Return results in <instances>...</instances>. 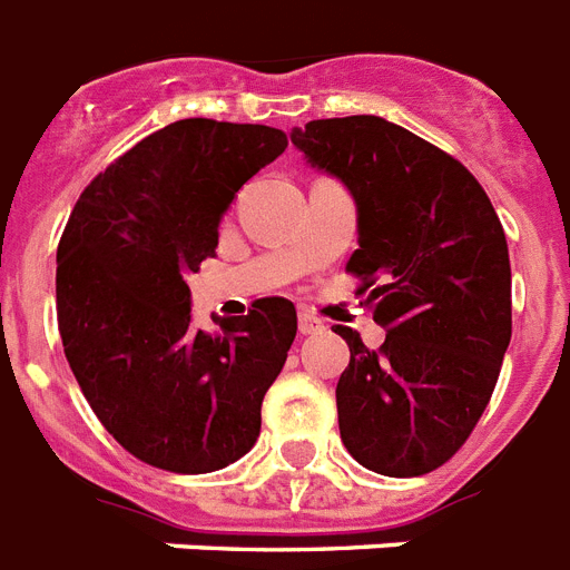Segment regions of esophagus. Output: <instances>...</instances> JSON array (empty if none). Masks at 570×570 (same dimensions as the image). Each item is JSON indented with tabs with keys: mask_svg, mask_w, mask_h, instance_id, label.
Instances as JSON below:
<instances>
[{
	"mask_svg": "<svg viewBox=\"0 0 570 570\" xmlns=\"http://www.w3.org/2000/svg\"><path fill=\"white\" fill-rule=\"evenodd\" d=\"M323 323L308 312H299V335H314V332H321Z\"/></svg>",
	"mask_w": 570,
	"mask_h": 570,
	"instance_id": "34e87169",
	"label": "esophagus"
}]
</instances>
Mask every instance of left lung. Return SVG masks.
Wrapping results in <instances>:
<instances>
[{
    "mask_svg": "<svg viewBox=\"0 0 570 570\" xmlns=\"http://www.w3.org/2000/svg\"><path fill=\"white\" fill-rule=\"evenodd\" d=\"M291 144L356 203L347 271L389 330L376 353L347 326L335 330L350 347L335 389L341 441L382 476L435 471L489 406L512 338L503 226L456 158L397 122L312 120L291 129Z\"/></svg>",
    "mask_w": 570,
    "mask_h": 570,
    "instance_id": "8db88e82",
    "label": "left lung"
}]
</instances>
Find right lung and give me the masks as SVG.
Returning a JSON list of instances; mask_svg holds the SVG:
<instances>
[{"mask_svg":"<svg viewBox=\"0 0 570 570\" xmlns=\"http://www.w3.org/2000/svg\"><path fill=\"white\" fill-rule=\"evenodd\" d=\"M285 131L176 120L99 173L58 244V330L90 409L147 465L212 473L253 450L262 400L297 335V308L267 297L197 330L188 276L214 256L223 214Z\"/></svg>","mask_w":570,"mask_h":570,"instance_id":"1","label":"right lung"}]
</instances>
